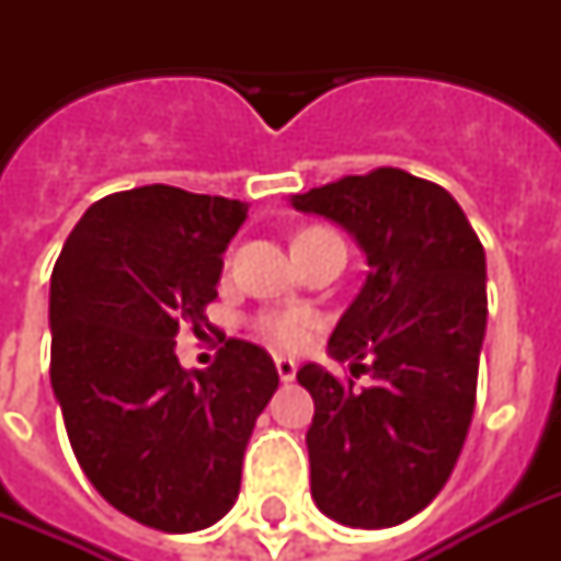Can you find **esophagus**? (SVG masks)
Segmentation results:
<instances>
[{"label": "esophagus", "instance_id": "34e87169", "mask_svg": "<svg viewBox=\"0 0 561 561\" xmlns=\"http://www.w3.org/2000/svg\"><path fill=\"white\" fill-rule=\"evenodd\" d=\"M276 373H279L282 381H294V378H297V360L276 358Z\"/></svg>", "mask_w": 561, "mask_h": 561}]
</instances>
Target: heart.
<instances>
[{
  "mask_svg": "<svg viewBox=\"0 0 561 561\" xmlns=\"http://www.w3.org/2000/svg\"><path fill=\"white\" fill-rule=\"evenodd\" d=\"M317 232H329V229L311 227L306 232H299L297 241L317 236ZM253 325L255 332L262 334L267 343H273L276 350H299V346H306L314 320L306 311H299V308H279V311H264V314H259Z\"/></svg>",
  "mask_w": 561,
  "mask_h": 561,
  "instance_id": "1",
  "label": "heart"
}]
</instances>
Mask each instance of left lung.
Wrapping results in <instances>:
<instances>
[{
  "label": "left lung",
  "mask_w": 561,
  "mask_h": 561,
  "mask_svg": "<svg viewBox=\"0 0 561 561\" xmlns=\"http://www.w3.org/2000/svg\"><path fill=\"white\" fill-rule=\"evenodd\" d=\"M290 201L343 224L369 264L329 352L373 383L355 390L317 364L297 373L314 399L311 497L346 527H396L439 495L469 434L486 334L483 244L451 194L401 169Z\"/></svg>",
  "instance_id": "obj_1"
}]
</instances>
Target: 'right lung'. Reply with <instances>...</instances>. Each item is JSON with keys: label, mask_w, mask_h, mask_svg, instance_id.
I'll return each instance as SVG.
<instances>
[{"label": "right lung", "mask_w": 561, "mask_h": 561, "mask_svg": "<svg viewBox=\"0 0 561 561\" xmlns=\"http://www.w3.org/2000/svg\"><path fill=\"white\" fill-rule=\"evenodd\" d=\"M247 203L139 186L101 197L51 271V387L83 474L127 518L211 527L236 504L247 439L279 387L262 346L224 337L186 369L174 337L209 329L229 238Z\"/></svg>", "instance_id": "1"}]
</instances>
